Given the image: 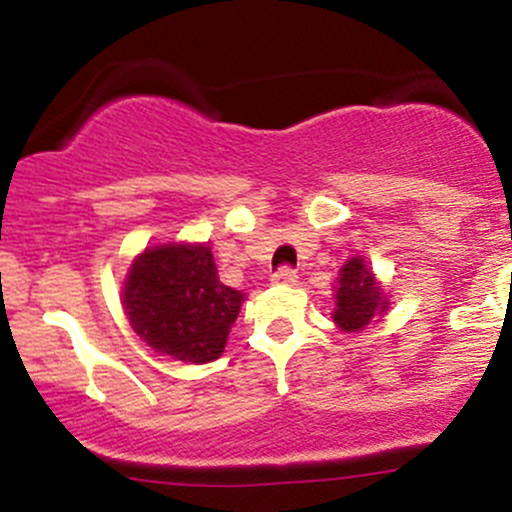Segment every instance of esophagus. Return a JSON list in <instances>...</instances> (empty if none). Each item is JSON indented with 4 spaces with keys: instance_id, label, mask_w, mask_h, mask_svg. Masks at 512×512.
<instances>
[{
    "instance_id": "obj_1",
    "label": "esophagus",
    "mask_w": 512,
    "mask_h": 512,
    "mask_svg": "<svg viewBox=\"0 0 512 512\" xmlns=\"http://www.w3.org/2000/svg\"><path fill=\"white\" fill-rule=\"evenodd\" d=\"M272 282H275V285H294V282H297V272H294L292 267L282 265L280 270L272 275Z\"/></svg>"
}]
</instances>
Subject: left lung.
<instances>
[{
  "label": "left lung",
  "instance_id": "obj_1",
  "mask_svg": "<svg viewBox=\"0 0 512 512\" xmlns=\"http://www.w3.org/2000/svg\"><path fill=\"white\" fill-rule=\"evenodd\" d=\"M386 297L379 285L374 282V275L366 270L364 260L352 257L347 265L339 270V287H337V309H334V322L344 332H361L366 324L381 312H386Z\"/></svg>",
  "mask_w": 512,
  "mask_h": 512
}]
</instances>
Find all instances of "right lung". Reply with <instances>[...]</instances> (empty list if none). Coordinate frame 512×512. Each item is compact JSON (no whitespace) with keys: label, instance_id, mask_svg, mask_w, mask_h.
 <instances>
[{"label":"right lung","instance_id":"1","mask_svg":"<svg viewBox=\"0 0 512 512\" xmlns=\"http://www.w3.org/2000/svg\"><path fill=\"white\" fill-rule=\"evenodd\" d=\"M242 292L220 282L205 245H160L128 270L123 304L133 332L173 359L205 364L223 354Z\"/></svg>","mask_w":512,"mask_h":512}]
</instances>
